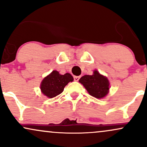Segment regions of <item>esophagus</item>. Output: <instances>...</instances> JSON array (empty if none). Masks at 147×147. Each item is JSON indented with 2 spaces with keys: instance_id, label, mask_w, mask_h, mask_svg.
I'll use <instances>...</instances> for the list:
<instances>
[{
  "instance_id": "34e87169",
  "label": "esophagus",
  "mask_w": 147,
  "mask_h": 147,
  "mask_svg": "<svg viewBox=\"0 0 147 147\" xmlns=\"http://www.w3.org/2000/svg\"><path fill=\"white\" fill-rule=\"evenodd\" d=\"M79 79H80V77H79V76H75V77H74V80H75V82H78Z\"/></svg>"
}]
</instances>
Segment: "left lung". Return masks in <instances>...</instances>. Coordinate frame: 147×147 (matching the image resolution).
<instances>
[{
  "label": "left lung",
  "instance_id": "obj_1",
  "mask_svg": "<svg viewBox=\"0 0 147 147\" xmlns=\"http://www.w3.org/2000/svg\"><path fill=\"white\" fill-rule=\"evenodd\" d=\"M79 82L85 87L88 92L95 98L102 99L109 92V79L96 70H94L93 75H84L81 77Z\"/></svg>",
  "mask_w": 147,
  "mask_h": 147
}]
</instances>
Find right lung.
<instances>
[{
	"mask_svg": "<svg viewBox=\"0 0 147 147\" xmlns=\"http://www.w3.org/2000/svg\"><path fill=\"white\" fill-rule=\"evenodd\" d=\"M73 80L70 73L60 75L58 71L53 70L43 79L40 88L43 95L49 98H53L61 93L65 86Z\"/></svg>",
	"mask_w": 147,
	"mask_h": 147,
	"instance_id": "obj_1",
	"label": "right lung"
}]
</instances>
